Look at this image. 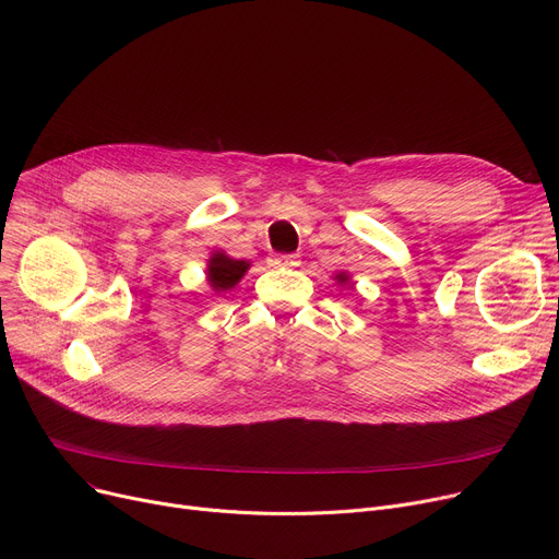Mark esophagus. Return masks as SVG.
I'll return each mask as SVG.
<instances>
[{
	"mask_svg": "<svg viewBox=\"0 0 559 559\" xmlns=\"http://www.w3.org/2000/svg\"><path fill=\"white\" fill-rule=\"evenodd\" d=\"M270 262L274 264V267H299V255H295V253H274L272 258H270Z\"/></svg>",
	"mask_w": 559,
	"mask_h": 559,
	"instance_id": "1",
	"label": "esophagus"
}]
</instances>
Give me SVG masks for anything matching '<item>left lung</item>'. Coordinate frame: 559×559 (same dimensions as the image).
I'll use <instances>...</instances> for the list:
<instances>
[{
    "mask_svg": "<svg viewBox=\"0 0 559 559\" xmlns=\"http://www.w3.org/2000/svg\"><path fill=\"white\" fill-rule=\"evenodd\" d=\"M335 281H337L340 285H348V287H354V283H350V276H348L346 272H340V274H335Z\"/></svg>",
    "mask_w": 559,
    "mask_h": 559,
    "instance_id": "obj_1",
    "label": "left lung"
}]
</instances>
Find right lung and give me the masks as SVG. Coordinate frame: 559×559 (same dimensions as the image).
Returning a JSON list of instances; mask_svg holds the SVG:
<instances>
[{"mask_svg":"<svg viewBox=\"0 0 559 559\" xmlns=\"http://www.w3.org/2000/svg\"><path fill=\"white\" fill-rule=\"evenodd\" d=\"M251 262L249 260H235L226 255L222 249L213 251L209 262H205V278H209V285L213 292H226L233 289L242 281V276L249 272Z\"/></svg>","mask_w":559,"mask_h":559,"instance_id":"obj_1","label":"right lung"}]
</instances>
